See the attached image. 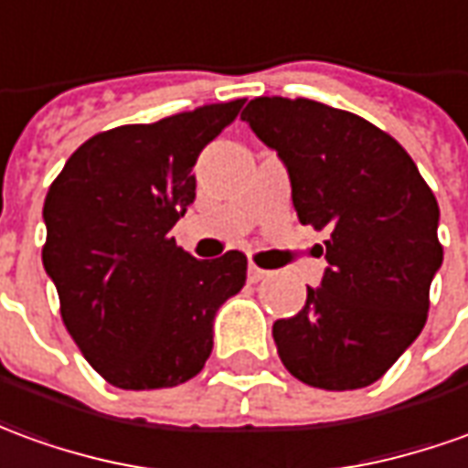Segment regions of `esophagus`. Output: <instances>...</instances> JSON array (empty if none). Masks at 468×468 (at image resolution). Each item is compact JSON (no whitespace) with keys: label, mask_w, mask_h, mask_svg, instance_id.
Returning <instances> with one entry per match:
<instances>
[{"label":"esophagus","mask_w":468,"mask_h":468,"mask_svg":"<svg viewBox=\"0 0 468 468\" xmlns=\"http://www.w3.org/2000/svg\"><path fill=\"white\" fill-rule=\"evenodd\" d=\"M268 276H271V271H266V268L256 266L253 261L248 263V281H250V283H258V281L268 279Z\"/></svg>","instance_id":"34e87169"}]
</instances>
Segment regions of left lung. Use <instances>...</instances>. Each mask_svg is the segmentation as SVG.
Returning <instances> with one entry per match:
<instances>
[{
  "label": "left lung",
  "instance_id": "8db88e82",
  "mask_svg": "<svg viewBox=\"0 0 468 468\" xmlns=\"http://www.w3.org/2000/svg\"><path fill=\"white\" fill-rule=\"evenodd\" d=\"M240 119L283 159L302 225L329 233L322 286L273 324L281 362L322 390L372 385L426 324L439 202L403 146L357 113L261 96Z\"/></svg>",
  "mask_w": 468,
  "mask_h": 468
}]
</instances>
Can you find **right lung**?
<instances>
[{
	"instance_id": "1",
	"label": "right lung",
	"mask_w": 468,
	"mask_h": 468,
	"mask_svg": "<svg viewBox=\"0 0 468 468\" xmlns=\"http://www.w3.org/2000/svg\"><path fill=\"white\" fill-rule=\"evenodd\" d=\"M243 98L90 136L45 197L42 263L60 316L90 367L123 390L192 380L212 319L243 289L248 258L197 261L169 230L195 200L192 166Z\"/></svg>"
}]
</instances>
